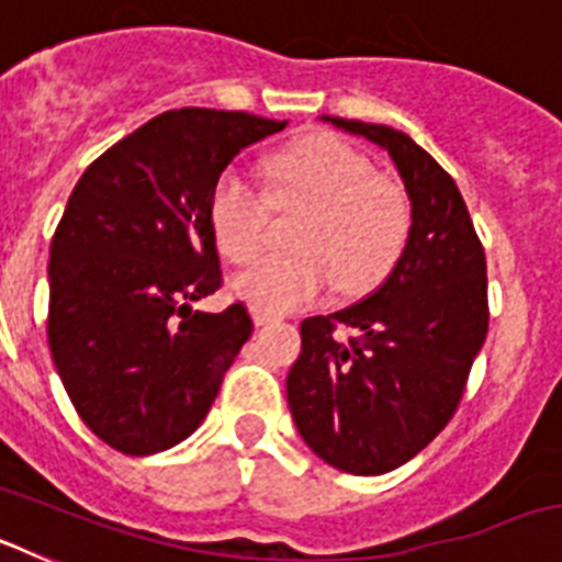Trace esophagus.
<instances>
[{
	"mask_svg": "<svg viewBox=\"0 0 562 562\" xmlns=\"http://www.w3.org/2000/svg\"><path fill=\"white\" fill-rule=\"evenodd\" d=\"M252 321H256V326H270V324H278L281 317L272 315V312L267 310H252Z\"/></svg>",
	"mask_w": 562,
	"mask_h": 562,
	"instance_id": "esophagus-1",
	"label": "esophagus"
}]
</instances>
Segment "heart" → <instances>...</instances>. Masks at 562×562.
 Listing matches in <instances>:
<instances>
[{"instance_id": "1", "label": "heart", "mask_w": 562, "mask_h": 562, "mask_svg": "<svg viewBox=\"0 0 562 562\" xmlns=\"http://www.w3.org/2000/svg\"><path fill=\"white\" fill-rule=\"evenodd\" d=\"M267 193L227 168L211 191L207 220L227 261L265 245L270 205L306 207L297 256H265L231 278V292L256 310L286 312L326 295L376 286L396 265L411 231L405 193L376 180L371 162L335 137H306L267 160Z\"/></svg>"}]
</instances>
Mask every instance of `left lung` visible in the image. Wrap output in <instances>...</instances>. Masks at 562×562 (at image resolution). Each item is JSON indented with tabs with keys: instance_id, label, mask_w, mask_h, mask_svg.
<instances>
[{
	"instance_id": "1",
	"label": "left lung",
	"mask_w": 562,
	"mask_h": 562,
	"mask_svg": "<svg viewBox=\"0 0 562 562\" xmlns=\"http://www.w3.org/2000/svg\"><path fill=\"white\" fill-rule=\"evenodd\" d=\"M389 154L411 231L366 301L301 324L286 402L301 439L342 473L380 475L414 459L459 408L486 337V261L459 188L405 132L329 117ZM337 325L355 338L334 335Z\"/></svg>"
}]
</instances>
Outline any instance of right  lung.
<instances>
[{
  "label": "right lung",
  "instance_id": "obj_1",
  "mask_svg": "<svg viewBox=\"0 0 562 562\" xmlns=\"http://www.w3.org/2000/svg\"><path fill=\"white\" fill-rule=\"evenodd\" d=\"M286 121L173 109L114 143L69 193L49 245L47 340L87 428L151 456L200 428L252 331L245 304L193 310L220 290L207 205L241 148Z\"/></svg>",
  "mask_w": 562,
  "mask_h": 562
}]
</instances>
